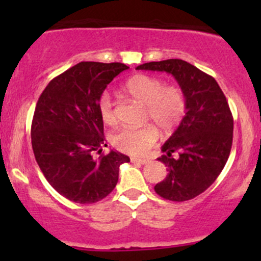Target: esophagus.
Masks as SVG:
<instances>
[{
  "instance_id": "esophagus-1",
  "label": "esophagus",
  "mask_w": 261,
  "mask_h": 261,
  "mask_svg": "<svg viewBox=\"0 0 261 261\" xmlns=\"http://www.w3.org/2000/svg\"><path fill=\"white\" fill-rule=\"evenodd\" d=\"M131 162L138 163V164H147L149 159H139V158H131Z\"/></svg>"
}]
</instances>
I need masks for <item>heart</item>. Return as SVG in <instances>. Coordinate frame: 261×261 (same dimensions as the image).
I'll return each instance as SVG.
<instances>
[{"label":"heart","mask_w":261,"mask_h":261,"mask_svg":"<svg viewBox=\"0 0 261 261\" xmlns=\"http://www.w3.org/2000/svg\"><path fill=\"white\" fill-rule=\"evenodd\" d=\"M126 94L145 106V118L152 121L163 133L174 130L187 111V99L177 86H165L160 78L146 74L131 77L123 86ZM98 112L106 125L117 122L115 105L107 92L99 96ZM158 139V130L151 125L123 127L111 136V143L120 151L131 155L144 154Z\"/></svg>","instance_id":"b5f03b06"}]
</instances>
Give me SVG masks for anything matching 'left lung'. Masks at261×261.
<instances>
[{
  "instance_id": "left-lung-1",
  "label": "left lung",
  "mask_w": 261,
  "mask_h": 261,
  "mask_svg": "<svg viewBox=\"0 0 261 261\" xmlns=\"http://www.w3.org/2000/svg\"><path fill=\"white\" fill-rule=\"evenodd\" d=\"M136 69L169 73L186 96V115L162 146L165 154L158 158L168 175L154 189L169 201L194 198L217 179L230 155L233 118L225 94L215 78L181 59L145 63Z\"/></svg>"
}]
</instances>
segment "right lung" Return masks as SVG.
<instances>
[{
    "label": "right lung",
    "instance_id": "obj_1",
    "mask_svg": "<svg viewBox=\"0 0 261 261\" xmlns=\"http://www.w3.org/2000/svg\"><path fill=\"white\" fill-rule=\"evenodd\" d=\"M122 63L81 62L50 81L34 112L31 144L44 177L59 194L75 203H94L117 184L118 169L130 162L111 150L93 158L105 144L98 98Z\"/></svg>",
    "mask_w": 261,
    "mask_h": 261
}]
</instances>
